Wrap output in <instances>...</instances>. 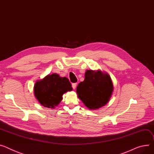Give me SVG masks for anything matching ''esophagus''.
<instances>
[{"mask_svg": "<svg viewBox=\"0 0 154 154\" xmlns=\"http://www.w3.org/2000/svg\"><path fill=\"white\" fill-rule=\"evenodd\" d=\"M76 86H77V83H74V84H72V87L73 89H75Z\"/></svg>", "mask_w": 154, "mask_h": 154, "instance_id": "34e87169", "label": "esophagus"}]
</instances>
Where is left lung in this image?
<instances>
[{
	"label": "left lung",
	"instance_id": "1",
	"mask_svg": "<svg viewBox=\"0 0 154 154\" xmlns=\"http://www.w3.org/2000/svg\"><path fill=\"white\" fill-rule=\"evenodd\" d=\"M113 91L109 75L98 70H87L85 79L79 84L76 92L79 99L90 109H97L109 101Z\"/></svg>",
	"mask_w": 154,
	"mask_h": 154
}]
</instances>
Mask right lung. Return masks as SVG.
Here are the masks:
<instances>
[{"instance_id":"obj_1","label":"right lung","mask_w":154,"mask_h":154,"mask_svg":"<svg viewBox=\"0 0 154 154\" xmlns=\"http://www.w3.org/2000/svg\"><path fill=\"white\" fill-rule=\"evenodd\" d=\"M72 90L69 79L55 73L37 80L34 85L36 98L42 105L49 108H54L63 100V94Z\"/></svg>"}]
</instances>
